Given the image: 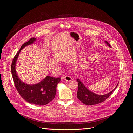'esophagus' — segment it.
<instances>
[{"label":"esophagus","instance_id":"1","mask_svg":"<svg viewBox=\"0 0 133 133\" xmlns=\"http://www.w3.org/2000/svg\"><path fill=\"white\" fill-rule=\"evenodd\" d=\"M63 79L65 80L66 82H70L71 80H72V78L70 76L67 75V76H65L63 77Z\"/></svg>","mask_w":133,"mask_h":133}]
</instances>
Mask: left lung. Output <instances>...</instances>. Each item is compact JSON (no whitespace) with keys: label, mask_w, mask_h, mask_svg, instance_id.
Wrapping results in <instances>:
<instances>
[{"label":"left lung","mask_w":133,"mask_h":133,"mask_svg":"<svg viewBox=\"0 0 133 133\" xmlns=\"http://www.w3.org/2000/svg\"><path fill=\"white\" fill-rule=\"evenodd\" d=\"M105 43L108 46L111 47L109 43L108 42L105 41ZM77 82L78 84L77 97L79 100L87 105H95V104H98L104 102L109 98V96L111 94L112 92L115 90L118 85V84L117 85L115 88V89L110 92H109V93L105 95H100L93 93L92 92L88 90L79 79H77Z\"/></svg>","instance_id":"left-lung-1"}]
</instances>
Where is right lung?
<instances>
[{"label":"right lung","mask_w":133,"mask_h":133,"mask_svg":"<svg viewBox=\"0 0 133 133\" xmlns=\"http://www.w3.org/2000/svg\"><path fill=\"white\" fill-rule=\"evenodd\" d=\"M36 38H31L24 43L21 49L15 54L11 63V71L14 85L19 94L28 103L38 105H45L55 98L57 84L60 78L47 76L41 82L35 85H28L23 83L18 77L15 71V64L20 51L25 46L33 43Z\"/></svg>","instance_id":"1"}]
</instances>
